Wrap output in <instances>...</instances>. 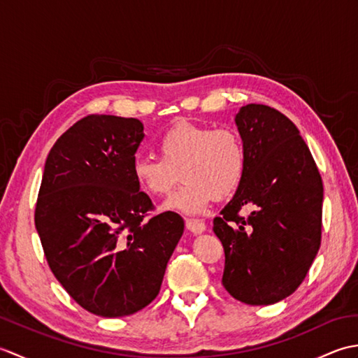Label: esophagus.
Segmentation results:
<instances>
[{"label":"esophagus","mask_w":358,"mask_h":358,"mask_svg":"<svg viewBox=\"0 0 358 358\" xmlns=\"http://www.w3.org/2000/svg\"><path fill=\"white\" fill-rule=\"evenodd\" d=\"M186 227L194 235H200V234L206 231V224L200 222V220H186Z\"/></svg>","instance_id":"34e87169"}]
</instances>
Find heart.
Returning a JSON list of instances; mask_svg holds the SVG:
<instances>
[{
	"instance_id": "obj_1",
	"label": "heart",
	"mask_w": 358,
	"mask_h": 358,
	"mask_svg": "<svg viewBox=\"0 0 358 358\" xmlns=\"http://www.w3.org/2000/svg\"><path fill=\"white\" fill-rule=\"evenodd\" d=\"M158 157H136L132 177L136 186L155 199L171 195L178 181L183 186L164 209L185 215L206 212L215 196L232 194L246 171V150L232 129H210L180 121L157 140Z\"/></svg>"
}]
</instances>
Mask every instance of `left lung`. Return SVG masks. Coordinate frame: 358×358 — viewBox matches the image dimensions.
<instances>
[{"instance_id":"obj_1","label":"left lung","mask_w":358,"mask_h":358,"mask_svg":"<svg viewBox=\"0 0 358 358\" xmlns=\"http://www.w3.org/2000/svg\"><path fill=\"white\" fill-rule=\"evenodd\" d=\"M246 171L214 220L224 248L222 283L234 299L273 305L305 280L322 240L323 183L300 131L283 113L248 104L235 115ZM245 206L253 212L238 215Z\"/></svg>"}]
</instances>
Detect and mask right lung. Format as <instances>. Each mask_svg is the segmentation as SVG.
<instances>
[{
    "mask_svg": "<svg viewBox=\"0 0 358 358\" xmlns=\"http://www.w3.org/2000/svg\"><path fill=\"white\" fill-rule=\"evenodd\" d=\"M136 118L89 115L59 136L44 164L35 226L44 255L72 299L115 318L155 299L185 231L175 212L154 208L132 177L144 138Z\"/></svg>",
    "mask_w": 358,
    "mask_h": 358,
    "instance_id": "add662e5",
    "label": "right lung"
}]
</instances>
